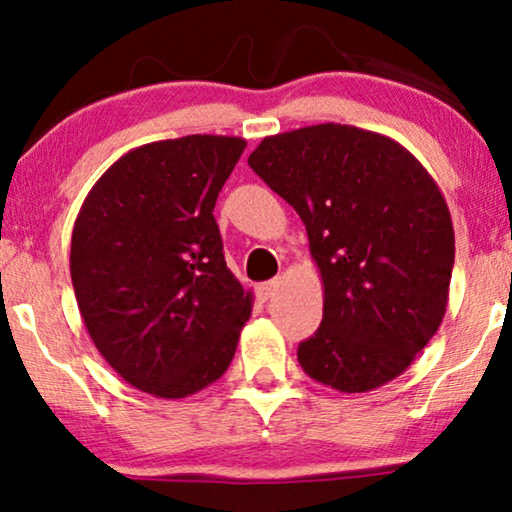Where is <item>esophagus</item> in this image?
I'll return each mask as SVG.
<instances>
[{
    "instance_id": "1",
    "label": "esophagus",
    "mask_w": 512,
    "mask_h": 512,
    "mask_svg": "<svg viewBox=\"0 0 512 512\" xmlns=\"http://www.w3.org/2000/svg\"><path fill=\"white\" fill-rule=\"evenodd\" d=\"M277 289H280V277H275V280H268V282H261V285L256 287V294L261 301H268L270 296H275Z\"/></svg>"
}]
</instances>
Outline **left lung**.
I'll return each instance as SVG.
<instances>
[{
    "mask_svg": "<svg viewBox=\"0 0 512 512\" xmlns=\"http://www.w3.org/2000/svg\"><path fill=\"white\" fill-rule=\"evenodd\" d=\"M249 166L304 220L323 277L301 368L344 394L399 377L449 304L456 237L437 182L391 137L339 123L266 137Z\"/></svg>",
    "mask_w": 512,
    "mask_h": 512,
    "instance_id": "8db88e82",
    "label": "left lung"
}]
</instances>
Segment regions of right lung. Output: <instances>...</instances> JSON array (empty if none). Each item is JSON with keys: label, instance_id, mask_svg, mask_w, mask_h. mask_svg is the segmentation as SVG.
<instances>
[{"label": "right lung", "instance_id": "1", "mask_svg": "<svg viewBox=\"0 0 512 512\" xmlns=\"http://www.w3.org/2000/svg\"><path fill=\"white\" fill-rule=\"evenodd\" d=\"M244 147L223 135L142 144L94 182L75 218L71 280L87 332L125 382L159 399L216 382L251 315L213 218Z\"/></svg>", "mask_w": 512, "mask_h": 512}]
</instances>
